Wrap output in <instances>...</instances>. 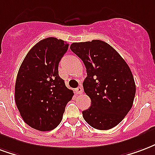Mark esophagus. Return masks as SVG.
<instances>
[{"label": "esophagus", "instance_id": "esophagus-1", "mask_svg": "<svg viewBox=\"0 0 155 155\" xmlns=\"http://www.w3.org/2000/svg\"><path fill=\"white\" fill-rule=\"evenodd\" d=\"M74 91H75V93L78 94H82V92H83V88L81 86H79L78 88H76V89H74Z\"/></svg>", "mask_w": 155, "mask_h": 155}]
</instances>
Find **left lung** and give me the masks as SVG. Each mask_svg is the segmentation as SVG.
Segmentation results:
<instances>
[{
    "label": "left lung",
    "instance_id": "1",
    "mask_svg": "<svg viewBox=\"0 0 155 155\" xmlns=\"http://www.w3.org/2000/svg\"><path fill=\"white\" fill-rule=\"evenodd\" d=\"M71 50L86 67L83 86L91 106L82 112L84 119L98 130L116 127L130 110L136 95L130 67L113 47L101 40L73 42Z\"/></svg>",
    "mask_w": 155,
    "mask_h": 155
}]
</instances>
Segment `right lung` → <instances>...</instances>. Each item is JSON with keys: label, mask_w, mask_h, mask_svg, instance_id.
Returning a JSON list of instances; mask_svg holds the SVG:
<instances>
[{"label": "right lung", "mask_w": 155, "mask_h": 155, "mask_svg": "<svg viewBox=\"0 0 155 155\" xmlns=\"http://www.w3.org/2000/svg\"><path fill=\"white\" fill-rule=\"evenodd\" d=\"M68 47L61 39L44 38L30 49L19 67L15 104L25 123L35 130L56 128L74 95L58 74V65Z\"/></svg>", "instance_id": "add662e5"}]
</instances>
